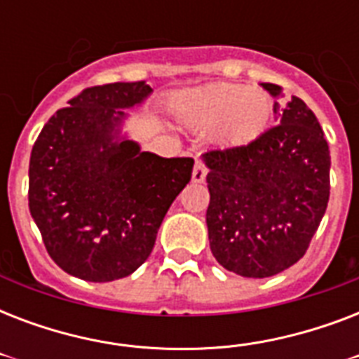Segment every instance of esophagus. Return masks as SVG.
<instances>
[{
	"instance_id": "obj_1",
	"label": "esophagus",
	"mask_w": 359,
	"mask_h": 359,
	"mask_svg": "<svg viewBox=\"0 0 359 359\" xmlns=\"http://www.w3.org/2000/svg\"><path fill=\"white\" fill-rule=\"evenodd\" d=\"M205 177H207V168H205V163H203L201 160H196L194 173H191V180L199 184V182H203V180H205Z\"/></svg>"
}]
</instances>
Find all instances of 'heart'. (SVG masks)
Returning <instances> with one entry per match:
<instances>
[{
  "label": "heart",
  "mask_w": 359,
  "mask_h": 359,
  "mask_svg": "<svg viewBox=\"0 0 359 359\" xmlns=\"http://www.w3.org/2000/svg\"><path fill=\"white\" fill-rule=\"evenodd\" d=\"M175 114L191 128L210 132L224 145H250L266 132L272 100L255 87L214 83L186 93L175 102Z\"/></svg>",
  "instance_id": "1"
}]
</instances>
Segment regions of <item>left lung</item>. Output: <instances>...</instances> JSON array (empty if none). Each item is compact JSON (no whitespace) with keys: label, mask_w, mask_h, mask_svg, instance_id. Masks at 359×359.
Here are the masks:
<instances>
[{"label":"left lung","mask_w":359,"mask_h":359,"mask_svg":"<svg viewBox=\"0 0 359 359\" xmlns=\"http://www.w3.org/2000/svg\"><path fill=\"white\" fill-rule=\"evenodd\" d=\"M272 97L281 87L261 83ZM278 126L250 145L208 151L207 227L216 261L244 278H270L304 257L330 199V149L317 117L290 97Z\"/></svg>","instance_id":"8db88e82"}]
</instances>
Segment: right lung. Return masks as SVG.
<instances>
[{"label": "right lung", "mask_w": 359, "mask_h": 359, "mask_svg": "<svg viewBox=\"0 0 359 359\" xmlns=\"http://www.w3.org/2000/svg\"><path fill=\"white\" fill-rule=\"evenodd\" d=\"M145 81L97 86L69 100L36 137L29 212L59 268L106 283L149 259L163 216L191 179L194 158H162L121 134Z\"/></svg>", "instance_id": "obj_1"}]
</instances>
